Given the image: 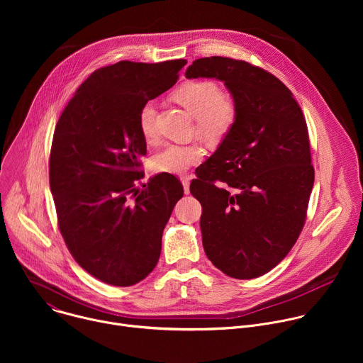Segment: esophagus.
<instances>
[{
    "instance_id": "obj_1",
    "label": "esophagus",
    "mask_w": 363,
    "mask_h": 363,
    "mask_svg": "<svg viewBox=\"0 0 363 363\" xmlns=\"http://www.w3.org/2000/svg\"><path fill=\"white\" fill-rule=\"evenodd\" d=\"M181 182H182V186H184V192L189 194V178H182Z\"/></svg>"
}]
</instances>
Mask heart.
I'll return each mask as SVG.
<instances>
[{
  "label": "heart",
  "mask_w": 363,
  "mask_h": 363,
  "mask_svg": "<svg viewBox=\"0 0 363 363\" xmlns=\"http://www.w3.org/2000/svg\"><path fill=\"white\" fill-rule=\"evenodd\" d=\"M175 99L196 118V130L208 139L223 138L234 125L237 108L211 80L188 82L175 90ZM138 125L146 140L157 138V106L152 100L143 103ZM203 150L196 143H168L153 157V168L160 172L179 175L198 164Z\"/></svg>",
  "instance_id": "obj_1"
}]
</instances>
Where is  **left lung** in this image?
I'll return each instance as SVG.
<instances>
[{
    "instance_id": "8db88e82",
    "label": "left lung",
    "mask_w": 363,
    "mask_h": 363,
    "mask_svg": "<svg viewBox=\"0 0 363 363\" xmlns=\"http://www.w3.org/2000/svg\"><path fill=\"white\" fill-rule=\"evenodd\" d=\"M185 76L224 82L237 108L189 186L202 205L205 254L233 279L260 277L289 254L306 221L315 169L303 112L276 76L242 60L198 59Z\"/></svg>"
}]
</instances>
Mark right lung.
Returning <instances> with one entry per match:
<instances>
[{
  "instance_id": "1",
  "label": "right lung",
  "mask_w": 363,
  "mask_h": 363,
  "mask_svg": "<svg viewBox=\"0 0 363 363\" xmlns=\"http://www.w3.org/2000/svg\"><path fill=\"white\" fill-rule=\"evenodd\" d=\"M185 65L125 60L97 69L56 125L50 189L59 228L79 266L103 283L133 286L160 260L162 233L184 188L167 172L136 186L146 155L138 115L177 83Z\"/></svg>"
}]
</instances>
